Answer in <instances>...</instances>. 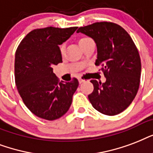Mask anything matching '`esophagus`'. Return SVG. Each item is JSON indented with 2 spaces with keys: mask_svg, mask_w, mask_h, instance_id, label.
Masks as SVG:
<instances>
[{
  "mask_svg": "<svg viewBox=\"0 0 153 153\" xmlns=\"http://www.w3.org/2000/svg\"><path fill=\"white\" fill-rule=\"evenodd\" d=\"M83 82H85V80H84V79H81V78H79V83L81 84V83Z\"/></svg>",
  "mask_w": 153,
  "mask_h": 153,
  "instance_id": "1",
  "label": "esophagus"
}]
</instances>
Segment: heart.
Segmentation results:
<instances>
[{
  "mask_svg": "<svg viewBox=\"0 0 153 153\" xmlns=\"http://www.w3.org/2000/svg\"><path fill=\"white\" fill-rule=\"evenodd\" d=\"M88 40H90V38H88V37H81V38L79 40V45H80V46H81L84 43H85L86 41H88ZM59 49H60V53L61 55H63L64 53H65V44H62V45H60V48H59Z\"/></svg>",
  "mask_w": 153,
  "mask_h": 153,
  "instance_id": "obj_1",
  "label": "heart"
}]
</instances>
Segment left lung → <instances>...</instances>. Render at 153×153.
<instances>
[{
  "label": "left lung",
  "mask_w": 153,
  "mask_h": 153,
  "mask_svg": "<svg viewBox=\"0 0 153 153\" xmlns=\"http://www.w3.org/2000/svg\"><path fill=\"white\" fill-rule=\"evenodd\" d=\"M76 33L93 38L97 44L96 65H101L105 83L92 80L94 89L88 100L98 112L115 116L125 110L139 89L140 57L129 34L112 22H97L78 28Z\"/></svg>",
  "instance_id": "left-lung-1"
}]
</instances>
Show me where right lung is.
I'll use <instances>...</instances> for the list:
<instances>
[{
  "instance_id": "1",
  "label": "right lung",
  "mask_w": 153,
  "mask_h": 153,
  "mask_svg": "<svg viewBox=\"0 0 153 153\" xmlns=\"http://www.w3.org/2000/svg\"><path fill=\"white\" fill-rule=\"evenodd\" d=\"M77 27L36 28L26 35L15 55V82L26 107L36 117L54 120L70 108L79 82H59L53 66L62 62L59 45Z\"/></svg>"
}]
</instances>
